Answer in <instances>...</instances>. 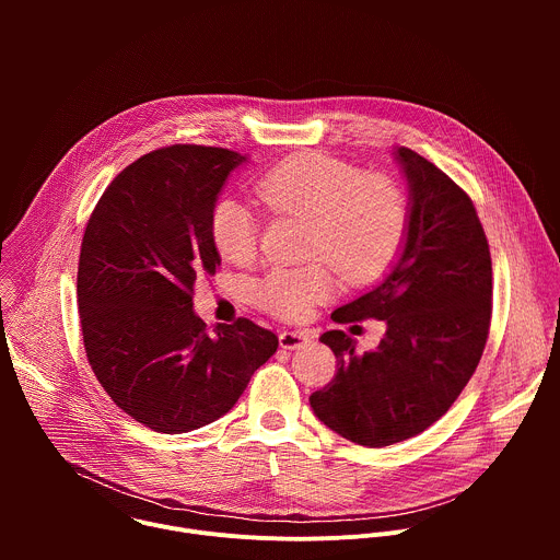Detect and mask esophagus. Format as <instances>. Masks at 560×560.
I'll return each instance as SVG.
<instances>
[{"label":"esophagus","instance_id":"esophagus-1","mask_svg":"<svg viewBox=\"0 0 560 560\" xmlns=\"http://www.w3.org/2000/svg\"><path fill=\"white\" fill-rule=\"evenodd\" d=\"M310 339H312V332H307V330H283L279 335V346L283 350H296L303 343H307Z\"/></svg>","mask_w":560,"mask_h":560}]
</instances>
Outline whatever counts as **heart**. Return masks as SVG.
<instances>
[{"label": "heart", "instance_id": "heart-1", "mask_svg": "<svg viewBox=\"0 0 560 560\" xmlns=\"http://www.w3.org/2000/svg\"><path fill=\"white\" fill-rule=\"evenodd\" d=\"M257 192L270 210L307 219L310 257L328 259L354 281L383 272L401 250L410 225L401 184L322 152L285 159L259 179ZM210 236L223 259L248 264L259 248L261 221L246 201L221 195L210 210ZM332 292L335 279L324 264L275 266L255 285L257 303L288 322L307 316Z\"/></svg>", "mask_w": 560, "mask_h": 560}]
</instances>
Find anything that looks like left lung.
<instances>
[{
	"mask_svg": "<svg viewBox=\"0 0 560 560\" xmlns=\"http://www.w3.org/2000/svg\"><path fill=\"white\" fill-rule=\"evenodd\" d=\"M394 154L410 188L401 257L378 285L332 312L335 324L378 318L385 337L357 354L343 330L324 332L337 374L310 396L318 419L365 447L412 439L452 408L492 318V257L471 199L415 150Z\"/></svg>",
	"mask_w": 560,
	"mask_h": 560,
	"instance_id": "obj_1",
	"label": "left lung"
}]
</instances>
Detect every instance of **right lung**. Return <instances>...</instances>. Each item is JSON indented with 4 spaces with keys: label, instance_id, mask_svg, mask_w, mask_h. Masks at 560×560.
I'll return each instance as SVG.
<instances>
[{
    "label": "right lung",
    "instance_id": "right-lung-1",
    "mask_svg": "<svg viewBox=\"0 0 560 560\" xmlns=\"http://www.w3.org/2000/svg\"><path fill=\"white\" fill-rule=\"evenodd\" d=\"M244 162L212 145L152 150L113 179L82 238L77 303L89 363L115 406L154 432L223 417L279 346L250 318L208 330L192 310L197 279L221 266L210 210Z\"/></svg>",
    "mask_w": 560,
    "mask_h": 560
}]
</instances>
